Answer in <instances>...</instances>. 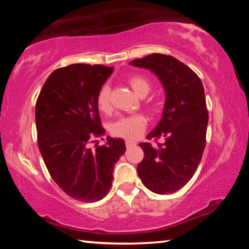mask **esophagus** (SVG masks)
Instances as JSON below:
<instances>
[{
    "label": "esophagus",
    "mask_w": 249,
    "mask_h": 249,
    "mask_svg": "<svg viewBox=\"0 0 249 249\" xmlns=\"http://www.w3.org/2000/svg\"><path fill=\"white\" fill-rule=\"evenodd\" d=\"M125 145H126V147H130V146L136 145V142H135L134 141H129V140H127V141H125Z\"/></svg>",
    "instance_id": "1"
}]
</instances>
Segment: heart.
<instances>
[{
  "label": "heart",
  "instance_id": "heart-1",
  "mask_svg": "<svg viewBox=\"0 0 249 249\" xmlns=\"http://www.w3.org/2000/svg\"><path fill=\"white\" fill-rule=\"evenodd\" d=\"M129 86L135 91V93L140 96H145L150 91V82L145 75L135 74L128 79ZM111 88L108 84H104L101 88L98 96H96V105L101 112L108 113L111 109ZM149 107L151 109L156 108V104L149 103ZM147 117L142 113H136L133 115L123 116L121 119L113 122L109 126V132L113 136L125 138V140H136L144 133L147 127Z\"/></svg>",
  "mask_w": 249,
  "mask_h": 249
}]
</instances>
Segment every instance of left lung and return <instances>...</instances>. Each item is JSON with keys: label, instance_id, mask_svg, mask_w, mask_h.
<instances>
[{"label": "left lung", "instance_id": "1", "mask_svg": "<svg viewBox=\"0 0 249 249\" xmlns=\"http://www.w3.org/2000/svg\"><path fill=\"white\" fill-rule=\"evenodd\" d=\"M130 65L153 71L165 88L161 121L146 137L165 142H141L144 159L137 174L150 191L169 195L189 182L203 155L209 122L203 86L195 71L169 54L151 53Z\"/></svg>", "mask_w": 249, "mask_h": 249}]
</instances>
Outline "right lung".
Masks as SVG:
<instances>
[{
    "instance_id": "1",
    "label": "right lung",
    "mask_w": 249,
    "mask_h": 249,
    "mask_svg": "<svg viewBox=\"0 0 249 249\" xmlns=\"http://www.w3.org/2000/svg\"><path fill=\"white\" fill-rule=\"evenodd\" d=\"M114 68L73 64L54 70L36 101L37 142L45 165L58 187L70 197L95 202L112 187L113 168L125 153L121 138L103 146L96 96ZM103 140V138H102Z\"/></svg>"
}]
</instances>
